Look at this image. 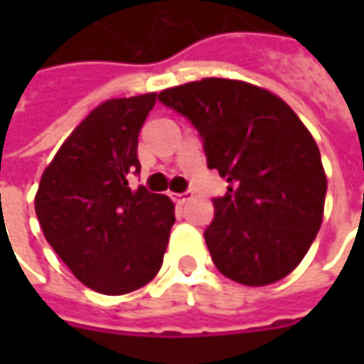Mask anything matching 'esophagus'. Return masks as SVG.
Wrapping results in <instances>:
<instances>
[{
	"label": "esophagus",
	"mask_w": 364,
	"mask_h": 364,
	"mask_svg": "<svg viewBox=\"0 0 364 364\" xmlns=\"http://www.w3.org/2000/svg\"><path fill=\"white\" fill-rule=\"evenodd\" d=\"M172 198H174L178 204H184L192 200V192H178V194H172Z\"/></svg>",
	"instance_id": "34e87169"
}]
</instances>
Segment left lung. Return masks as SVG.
Instances as JSON below:
<instances>
[{"mask_svg":"<svg viewBox=\"0 0 364 364\" xmlns=\"http://www.w3.org/2000/svg\"><path fill=\"white\" fill-rule=\"evenodd\" d=\"M160 101L192 121L208 168L231 184L204 231L218 272L243 286L284 279L324 217L326 174L312 133L286 101L245 80L203 78Z\"/></svg>","mask_w":364,"mask_h":364,"instance_id":"1","label":"left lung"}]
</instances>
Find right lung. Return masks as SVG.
I'll return each mask as SVG.
<instances>
[{
	"label": "right lung",
	"instance_id": "1",
	"mask_svg": "<svg viewBox=\"0 0 364 364\" xmlns=\"http://www.w3.org/2000/svg\"><path fill=\"white\" fill-rule=\"evenodd\" d=\"M158 92L109 99L80 121L40 178L36 217L78 282L105 296L129 294L160 272L174 203L129 188L139 172L137 135Z\"/></svg>",
	"mask_w": 364,
	"mask_h": 364
}]
</instances>
